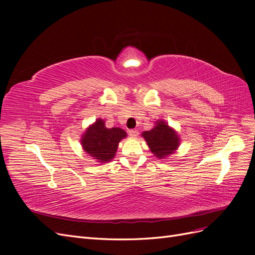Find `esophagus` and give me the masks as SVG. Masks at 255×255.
Segmentation results:
<instances>
[{
  "instance_id": "1",
  "label": "esophagus",
  "mask_w": 255,
  "mask_h": 255,
  "mask_svg": "<svg viewBox=\"0 0 255 255\" xmlns=\"http://www.w3.org/2000/svg\"><path fill=\"white\" fill-rule=\"evenodd\" d=\"M128 135H129L130 137H137L138 130H137V129H129V130H128Z\"/></svg>"
}]
</instances>
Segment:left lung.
Here are the masks:
<instances>
[{"mask_svg": "<svg viewBox=\"0 0 255 255\" xmlns=\"http://www.w3.org/2000/svg\"><path fill=\"white\" fill-rule=\"evenodd\" d=\"M141 136L154 156L160 159L171 155L180 145L179 135L164 120H157L155 127L150 130H144Z\"/></svg>", "mask_w": 255, "mask_h": 255, "instance_id": "1", "label": "left lung"}]
</instances>
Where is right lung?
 I'll use <instances>...</instances> for the list:
<instances>
[{"mask_svg":"<svg viewBox=\"0 0 255 255\" xmlns=\"http://www.w3.org/2000/svg\"><path fill=\"white\" fill-rule=\"evenodd\" d=\"M127 137V132L120 128H107L105 121L97 119L82 136L81 144L84 151L99 163L112 160L118 149L119 142Z\"/></svg>","mask_w":255,"mask_h":255,"instance_id":"add662e5","label":"right lung"}]
</instances>
